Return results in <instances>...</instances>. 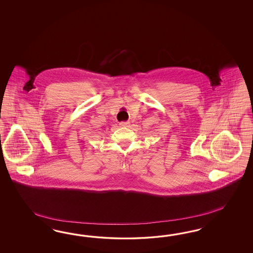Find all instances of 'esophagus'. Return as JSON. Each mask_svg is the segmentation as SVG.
<instances>
[{
  "instance_id": "34e87169",
  "label": "esophagus",
  "mask_w": 253,
  "mask_h": 253,
  "mask_svg": "<svg viewBox=\"0 0 253 253\" xmlns=\"http://www.w3.org/2000/svg\"><path fill=\"white\" fill-rule=\"evenodd\" d=\"M129 124H130L129 122H123V123H120V125H121L122 127H127Z\"/></svg>"
}]
</instances>
